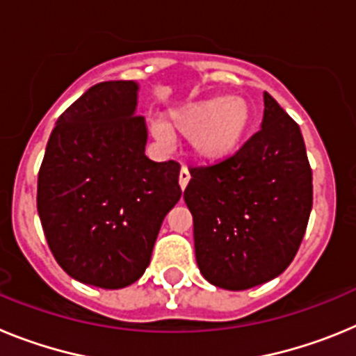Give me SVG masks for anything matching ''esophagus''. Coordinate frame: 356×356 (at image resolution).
I'll return each mask as SVG.
<instances>
[{"instance_id": "esophagus-1", "label": "esophagus", "mask_w": 356, "mask_h": 356, "mask_svg": "<svg viewBox=\"0 0 356 356\" xmlns=\"http://www.w3.org/2000/svg\"><path fill=\"white\" fill-rule=\"evenodd\" d=\"M188 180H191V172H188V169L184 165V168L180 169V187L181 188L187 187Z\"/></svg>"}]
</instances>
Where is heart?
Returning a JSON list of instances; mask_svg holds the SVG:
<instances>
[{"instance_id": "obj_1", "label": "heart", "mask_w": 356, "mask_h": 356, "mask_svg": "<svg viewBox=\"0 0 356 356\" xmlns=\"http://www.w3.org/2000/svg\"><path fill=\"white\" fill-rule=\"evenodd\" d=\"M250 106L241 97L212 96L175 108L168 124H156V137L168 140L172 134L193 137L194 155L205 162H221L238 149L248 127Z\"/></svg>"}]
</instances>
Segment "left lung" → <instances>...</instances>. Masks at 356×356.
Segmentation results:
<instances>
[{"instance_id":"left-lung-1","label":"left lung","mask_w":356,"mask_h":356,"mask_svg":"<svg viewBox=\"0 0 356 356\" xmlns=\"http://www.w3.org/2000/svg\"><path fill=\"white\" fill-rule=\"evenodd\" d=\"M188 171L184 200L201 275L228 291L282 275L312 210V169L298 122L264 92L262 128L228 159Z\"/></svg>"}]
</instances>
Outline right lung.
Here are the masks:
<instances>
[{
    "instance_id": "add662e5",
    "label": "right lung",
    "mask_w": 356,
    "mask_h": 356,
    "mask_svg": "<svg viewBox=\"0 0 356 356\" xmlns=\"http://www.w3.org/2000/svg\"><path fill=\"white\" fill-rule=\"evenodd\" d=\"M137 83L92 85L58 118L37 181V210L58 266L78 282L122 289L140 278L163 217L180 201V163L144 155Z\"/></svg>"
}]
</instances>
